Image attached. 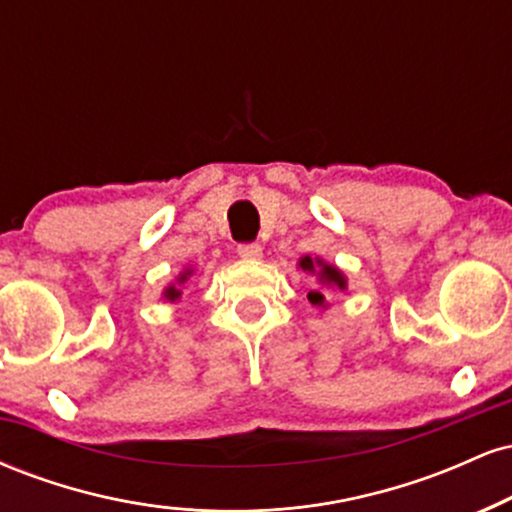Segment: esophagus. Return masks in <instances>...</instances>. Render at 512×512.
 Instances as JSON below:
<instances>
[{
  "mask_svg": "<svg viewBox=\"0 0 512 512\" xmlns=\"http://www.w3.org/2000/svg\"><path fill=\"white\" fill-rule=\"evenodd\" d=\"M238 255L243 260H260L262 257V245L260 243H243L238 245Z\"/></svg>",
  "mask_w": 512,
  "mask_h": 512,
  "instance_id": "1",
  "label": "esophagus"
}]
</instances>
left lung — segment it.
<instances>
[{"instance_id":"8db88e82","label":"left lung","mask_w":512,"mask_h":512,"mask_svg":"<svg viewBox=\"0 0 512 512\" xmlns=\"http://www.w3.org/2000/svg\"><path fill=\"white\" fill-rule=\"evenodd\" d=\"M298 269L315 279V286L308 291V301L317 305L320 310H325L327 305H330L327 298H330L332 291H346V276L342 269H339L337 264L325 262L322 257L303 255L301 260H298Z\"/></svg>"}]
</instances>
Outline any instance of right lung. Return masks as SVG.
<instances>
[{"instance_id":"1","label":"right lung","mask_w":512,"mask_h":512,"mask_svg":"<svg viewBox=\"0 0 512 512\" xmlns=\"http://www.w3.org/2000/svg\"><path fill=\"white\" fill-rule=\"evenodd\" d=\"M192 274H195V267H185V269H182V272L175 276V281H170L166 289H163V293H161L163 301L178 303L180 298H182V286H185L187 281L192 279Z\"/></svg>"}]
</instances>
